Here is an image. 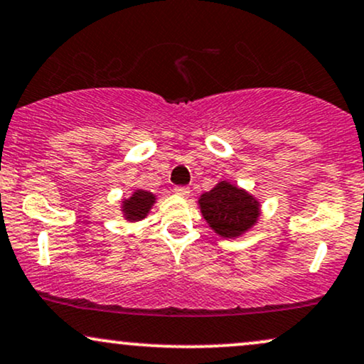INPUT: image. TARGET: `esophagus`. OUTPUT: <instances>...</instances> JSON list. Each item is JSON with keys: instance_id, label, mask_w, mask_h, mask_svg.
<instances>
[{"instance_id": "1", "label": "esophagus", "mask_w": 364, "mask_h": 364, "mask_svg": "<svg viewBox=\"0 0 364 364\" xmlns=\"http://www.w3.org/2000/svg\"><path fill=\"white\" fill-rule=\"evenodd\" d=\"M174 193L178 196H183V198H186L188 195H190V188L188 186H176L174 188Z\"/></svg>"}]
</instances>
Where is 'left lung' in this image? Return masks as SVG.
Instances as JSON below:
<instances>
[{
  "label": "left lung",
  "instance_id": "8db88e82",
  "mask_svg": "<svg viewBox=\"0 0 364 364\" xmlns=\"http://www.w3.org/2000/svg\"><path fill=\"white\" fill-rule=\"evenodd\" d=\"M198 207L210 229L224 239L247 234L261 217V201L227 179L201 195Z\"/></svg>",
  "mask_w": 364,
  "mask_h": 364
}]
</instances>
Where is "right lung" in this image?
Segmentation results:
<instances>
[{
  "mask_svg": "<svg viewBox=\"0 0 364 364\" xmlns=\"http://www.w3.org/2000/svg\"><path fill=\"white\" fill-rule=\"evenodd\" d=\"M156 195L147 190H137L134 191L129 198H124L120 203V212L124 220L127 222H140L144 220L151 212V208L156 203Z\"/></svg>",
  "mask_w": 364,
  "mask_h": 364,
  "instance_id": "add662e5",
  "label": "right lung"
}]
</instances>
